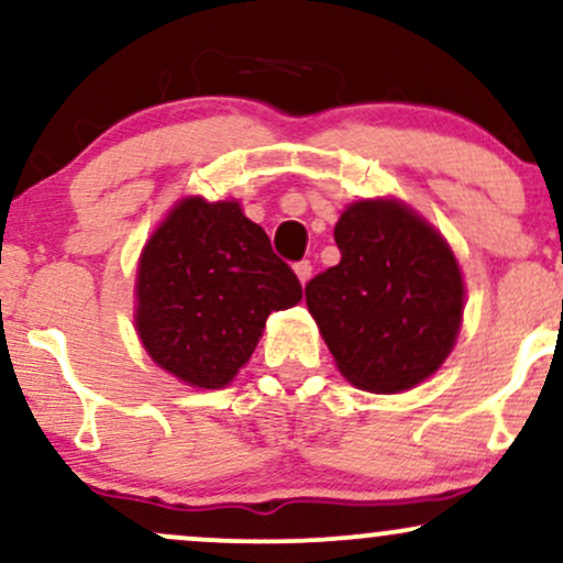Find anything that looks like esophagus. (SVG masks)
<instances>
[{"mask_svg":"<svg viewBox=\"0 0 563 563\" xmlns=\"http://www.w3.org/2000/svg\"><path fill=\"white\" fill-rule=\"evenodd\" d=\"M294 273H296V277H299L301 283H307L309 277H312V262H307V260L296 262V264H294Z\"/></svg>","mask_w":563,"mask_h":563,"instance_id":"1","label":"esophagus"}]
</instances>
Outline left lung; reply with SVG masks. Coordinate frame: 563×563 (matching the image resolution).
Segmentation results:
<instances>
[{"mask_svg":"<svg viewBox=\"0 0 563 563\" xmlns=\"http://www.w3.org/2000/svg\"><path fill=\"white\" fill-rule=\"evenodd\" d=\"M341 262L307 283V307L357 389L397 394L434 376L463 320L448 241L399 200H357L333 230Z\"/></svg>","mask_w":563,"mask_h":563,"instance_id":"obj_1","label":"left lung"}]
</instances>
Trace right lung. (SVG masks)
<instances>
[{"label":"right lung","mask_w":563,"mask_h":563,"mask_svg":"<svg viewBox=\"0 0 563 563\" xmlns=\"http://www.w3.org/2000/svg\"><path fill=\"white\" fill-rule=\"evenodd\" d=\"M134 290L145 352L198 389L228 386L269 314L301 301L299 277L238 200H179L142 249Z\"/></svg>","instance_id":"obj_1"}]
</instances>
